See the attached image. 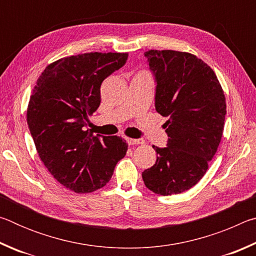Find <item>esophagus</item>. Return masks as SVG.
<instances>
[{
	"label": "esophagus",
	"instance_id": "1",
	"mask_svg": "<svg viewBox=\"0 0 256 256\" xmlns=\"http://www.w3.org/2000/svg\"><path fill=\"white\" fill-rule=\"evenodd\" d=\"M126 141L128 146H136L144 144V140H140V138H126Z\"/></svg>",
	"mask_w": 256,
	"mask_h": 256
}]
</instances>
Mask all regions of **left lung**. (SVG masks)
Masks as SVG:
<instances>
[{"instance_id": "1", "label": "left lung", "mask_w": 256, "mask_h": 256, "mask_svg": "<svg viewBox=\"0 0 256 256\" xmlns=\"http://www.w3.org/2000/svg\"><path fill=\"white\" fill-rule=\"evenodd\" d=\"M156 86L154 107L168 118L166 148L154 146L157 160L142 172L159 196L193 188L208 170L222 136L226 98L212 68L196 55L177 50L144 53Z\"/></svg>"}]
</instances>
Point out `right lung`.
I'll use <instances>...</instances> for the list:
<instances>
[{
    "label": "right lung",
    "instance_id": "add662e5",
    "mask_svg": "<svg viewBox=\"0 0 256 256\" xmlns=\"http://www.w3.org/2000/svg\"><path fill=\"white\" fill-rule=\"evenodd\" d=\"M128 53H84L50 64L30 96L27 123L40 158L54 178L76 193L102 188L128 151L120 136L88 128L100 105V86Z\"/></svg>",
    "mask_w": 256,
    "mask_h": 256
}]
</instances>
